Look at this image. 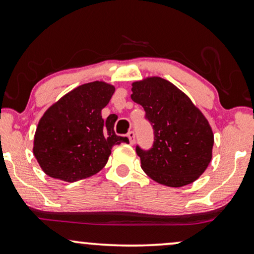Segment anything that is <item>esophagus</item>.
<instances>
[{"label": "esophagus", "mask_w": 254, "mask_h": 254, "mask_svg": "<svg viewBox=\"0 0 254 254\" xmlns=\"http://www.w3.org/2000/svg\"><path fill=\"white\" fill-rule=\"evenodd\" d=\"M127 138H129L130 144H133L134 143V138H136V133H134L133 131H130V132L127 133Z\"/></svg>", "instance_id": "esophagus-1"}]
</instances>
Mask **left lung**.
I'll return each mask as SVG.
<instances>
[{
    "label": "left lung",
    "mask_w": 254,
    "mask_h": 254,
    "mask_svg": "<svg viewBox=\"0 0 254 254\" xmlns=\"http://www.w3.org/2000/svg\"><path fill=\"white\" fill-rule=\"evenodd\" d=\"M131 90L155 134L150 150L136 146L144 172L170 188L191 184L212 158L214 139L207 120L182 90L160 77L134 82Z\"/></svg>",
    "instance_id": "8db88e82"
}]
</instances>
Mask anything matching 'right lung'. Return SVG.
Segmentation results:
<instances>
[{
	"instance_id": "obj_1",
	"label": "right lung",
	"mask_w": 254,
	"mask_h": 254,
	"mask_svg": "<svg viewBox=\"0 0 254 254\" xmlns=\"http://www.w3.org/2000/svg\"><path fill=\"white\" fill-rule=\"evenodd\" d=\"M114 92L115 86L105 82L86 83L44 112L33 147L44 173L69 183L91 177L107 164L112 146L129 143L115 133L116 121L102 118Z\"/></svg>"
}]
</instances>
